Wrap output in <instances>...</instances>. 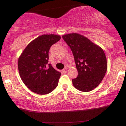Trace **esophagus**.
I'll use <instances>...</instances> for the list:
<instances>
[{
	"mask_svg": "<svg viewBox=\"0 0 126 126\" xmlns=\"http://www.w3.org/2000/svg\"><path fill=\"white\" fill-rule=\"evenodd\" d=\"M62 73H63V74H65V73H66V70H65V69H63V70H62Z\"/></svg>",
	"mask_w": 126,
	"mask_h": 126,
	"instance_id": "34e87169",
	"label": "esophagus"
}]
</instances>
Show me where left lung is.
Segmentation results:
<instances>
[{"label": "left lung", "instance_id": "8db88e82", "mask_svg": "<svg viewBox=\"0 0 126 126\" xmlns=\"http://www.w3.org/2000/svg\"><path fill=\"white\" fill-rule=\"evenodd\" d=\"M62 37L71 49L78 70V77L72 79L73 85L82 92L93 90L102 81L107 69L103 50L78 33L65 34Z\"/></svg>", "mask_w": 126, "mask_h": 126}]
</instances>
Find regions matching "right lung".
Here are the masks:
<instances>
[{
	"instance_id": "add662e5",
	"label": "right lung",
	"mask_w": 126,
	"mask_h": 126,
	"mask_svg": "<svg viewBox=\"0 0 126 126\" xmlns=\"http://www.w3.org/2000/svg\"><path fill=\"white\" fill-rule=\"evenodd\" d=\"M61 37L54 34L39 36L28 44L18 61L20 77L28 89L40 95L48 94L57 86L61 73L47 64L48 51Z\"/></svg>"
}]
</instances>
